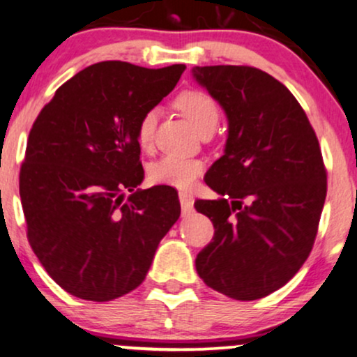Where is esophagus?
<instances>
[{"label":"esophagus","mask_w":357,"mask_h":357,"mask_svg":"<svg viewBox=\"0 0 357 357\" xmlns=\"http://www.w3.org/2000/svg\"><path fill=\"white\" fill-rule=\"evenodd\" d=\"M179 202H181L183 215H189V214H191V212H192V204H194L192 194H189V192H179Z\"/></svg>","instance_id":"1"}]
</instances>
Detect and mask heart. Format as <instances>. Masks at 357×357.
<instances>
[{"label":"heart","mask_w":357,"mask_h":357,"mask_svg":"<svg viewBox=\"0 0 357 357\" xmlns=\"http://www.w3.org/2000/svg\"><path fill=\"white\" fill-rule=\"evenodd\" d=\"M174 105L191 120V123L196 126L199 133L207 128H215L220 119L218 103L209 93L201 92V90H184L176 97ZM156 121V108H150L139 116L137 125V142L142 146V150H151L153 142H155ZM202 168H204V165L197 158L165 155L150 165L148 178L155 184L188 189L199 178Z\"/></svg>","instance_id":"heart-1"}]
</instances>
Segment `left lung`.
<instances>
[{
  "label": "left lung",
  "mask_w": 357,
  "mask_h": 357,
  "mask_svg": "<svg viewBox=\"0 0 357 357\" xmlns=\"http://www.w3.org/2000/svg\"><path fill=\"white\" fill-rule=\"evenodd\" d=\"M192 75L229 119L224 155L206 174L220 199L194 202L214 225L196 270L229 298H264L313 249L328 189L321 148L298 100L267 72L207 66Z\"/></svg>",
  "instance_id": "8db88e82"
}]
</instances>
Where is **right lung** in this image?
<instances>
[{
    "label": "right lung",
    "instance_id": "1",
    "mask_svg": "<svg viewBox=\"0 0 357 357\" xmlns=\"http://www.w3.org/2000/svg\"><path fill=\"white\" fill-rule=\"evenodd\" d=\"M184 69L98 62L62 84L33 123L20 171L28 241L54 282L77 298L110 301L135 290L179 219L173 189L135 188L145 174L139 116Z\"/></svg>",
    "mask_w": 357,
    "mask_h": 357
}]
</instances>
